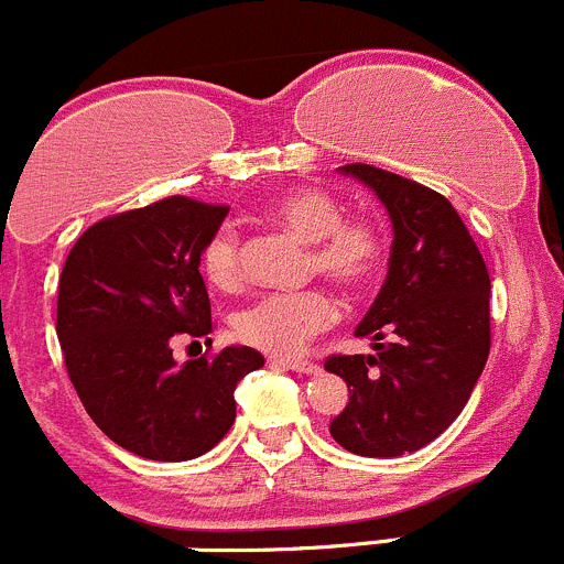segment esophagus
<instances>
[{
    "instance_id": "obj_1",
    "label": "esophagus",
    "mask_w": 564,
    "mask_h": 564,
    "mask_svg": "<svg viewBox=\"0 0 564 564\" xmlns=\"http://www.w3.org/2000/svg\"><path fill=\"white\" fill-rule=\"evenodd\" d=\"M270 365L289 367V370L303 372V376H312V372L319 370L317 361H308V359H283V356H270Z\"/></svg>"
}]
</instances>
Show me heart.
<instances>
[{
  "label": "heart",
  "mask_w": 564,
  "mask_h": 564,
  "mask_svg": "<svg viewBox=\"0 0 564 564\" xmlns=\"http://www.w3.org/2000/svg\"><path fill=\"white\" fill-rule=\"evenodd\" d=\"M278 228L308 245V270L345 289H359L378 275L387 258V236L372 219L341 217L339 199L317 186L283 188L267 208ZM203 272L210 286L230 289L241 275L236 230L223 228L203 250ZM336 319V303L323 289L264 294L234 319L239 339L267 354L292 356L314 334Z\"/></svg>",
  "instance_id": "b5f03b06"
}]
</instances>
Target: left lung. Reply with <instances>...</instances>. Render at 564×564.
<instances>
[{"instance_id": "8db88e82", "label": "left lung", "mask_w": 564, "mask_h": 564, "mask_svg": "<svg viewBox=\"0 0 564 564\" xmlns=\"http://www.w3.org/2000/svg\"><path fill=\"white\" fill-rule=\"evenodd\" d=\"M339 172L376 192L394 236L387 281L356 328L376 356L325 361L350 392L330 436L350 454L392 459L436 440L470 401L489 356V275L442 194L370 163Z\"/></svg>"}]
</instances>
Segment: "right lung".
I'll use <instances>...</instances> for the list:
<instances>
[{"label":"right lung","instance_id":"obj_1","mask_svg":"<svg viewBox=\"0 0 564 564\" xmlns=\"http://www.w3.org/2000/svg\"><path fill=\"white\" fill-rule=\"evenodd\" d=\"M225 205L166 197L91 225L57 289V339L88 417L124 451L197 459L230 431L236 383L264 367L245 345L177 365V336L210 334L199 256Z\"/></svg>","mask_w":564,"mask_h":564}]
</instances>
